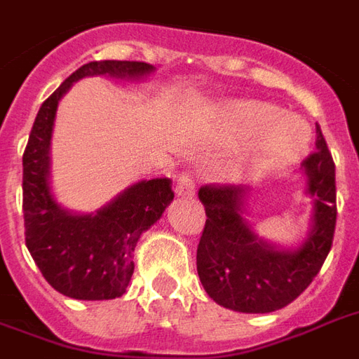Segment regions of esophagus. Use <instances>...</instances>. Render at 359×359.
I'll return each mask as SVG.
<instances>
[{"label":"esophagus","mask_w":359,"mask_h":359,"mask_svg":"<svg viewBox=\"0 0 359 359\" xmlns=\"http://www.w3.org/2000/svg\"><path fill=\"white\" fill-rule=\"evenodd\" d=\"M196 192V184H194V180L188 177V175H180L177 182H175V194L179 196V198H190Z\"/></svg>","instance_id":"obj_1"}]
</instances>
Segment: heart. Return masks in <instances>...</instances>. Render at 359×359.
Instances as JSON below:
<instances>
[{
	"label": "heart",
	"instance_id": "heart-1",
	"mask_svg": "<svg viewBox=\"0 0 359 359\" xmlns=\"http://www.w3.org/2000/svg\"><path fill=\"white\" fill-rule=\"evenodd\" d=\"M222 135L230 144L253 142V156L262 165H285L304 154L312 131L299 116L253 100L228 108L222 116Z\"/></svg>",
	"mask_w": 359,
	"mask_h": 359
}]
</instances>
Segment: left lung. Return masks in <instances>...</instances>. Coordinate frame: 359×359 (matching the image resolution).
Wrapping results in <instances>:
<instances>
[{
    "instance_id": "left-lung-1",
    "label": "left lung",
    "mask_w": 359,
    "mask_h": 359,
    "mask_svg": "<svg viewBox=\"0 0 359 359\" xmlns=\"http://www.w3.org/2000/svg\"><path fill=\"white\" fill-rule=\"evenodd\" d=\"M316 152L302 161L312 217L299 245L262 240L245 219L251 190L203 187L205 228L198 245V276L217 304L243 314H268L293 302L312 283L327 259L337 222L335 163L316 126Z\"/></svg>"
}]
</instances>
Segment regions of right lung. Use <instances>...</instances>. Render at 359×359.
<instances>
[{
  "instance_id": "1",
  "label": "right lung",
  "mask_w": 359,
  "mask_h": 359,
  "mask_svg": "<svg viewBox=\"0 0 359 359\" xmlns=\"http://www.w3.org/2000/svg\"><path fill=\"white\" fill-rule=\"evenodd\" d=\"M156 66L135 60L89 62L65 79L39 108L22 156L26 247L53 289L78 301H108L126 293L140 236L171 203V179L139 180L93 213H74L51 188V139L60 98L83 78L123 81L150 78Z\"/></svg>"
}]
</instances>
